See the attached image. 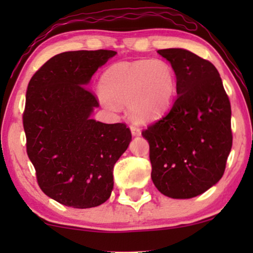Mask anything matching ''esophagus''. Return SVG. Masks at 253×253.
Returning <instances> with one entry per match:
<instances>
[{
  "mask_svg": "<svg viewBox=\"0 0 253 253\" xmlns=\"http://www.w3.org/2000/svg\"><path fill=\"white\" fill-rule=\"evenodd\" d=\"M130 130H131V134H132L133 137H136V136H139L140 132H141L139 127H138L137 126H133V124H132V126H130Z\"/></svg>",
  "mask_w": 253,
  "mask_h": 253,
  "instance_id": "1",
  "label": "esophagus"
}]
</instances>
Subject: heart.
Wrapping results in <instances>:
<instances>
[{
	"mask_svg": "<svg viewBox=\"0 0 253 253\" xmlns=\"http://www.w3.org/2000/svg\"><path fill=\"white\" fill-rule=\"evenodd\" d=\"M99 88L106 103L127 105L132 119L148 122L171 105L177 76L171 64L161 58L119 62L103 72Z\"/></svg>",
	"mask_w": 253,
	"mask_h": 253,
	"instance_id": "obj_1",
	"label": "heart"
}]
</instances>
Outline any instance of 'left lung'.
Segmentation results:
<instances>
[{"label":"left lung","instance_id":"left-lung-1","mask_svg":"<svg viewBox=\"0 0 253 253\" xmlns=\"http://www.w3.org/2000/svg\"><path fill=\"white\" fill-rule=\"evenodd\" d=\"M177 76L166 116L144 130L152 181L162 195L189 199L222 177L233 145L230 102L216 68L183 48L160 49Z\"/></svg>","mask_w":253,"mask_h":253}]
</instances>
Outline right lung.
I'll return each instance as SVG.
<instances>
[{
	"label": "right lung",
	"mask_w": 253,
	"mask_h": 253,
	"mask_svg": "<svg viewBox=\"0 0 253 253\" xmlns=\"http://www.w3.org/2000/svg\"><path fill=\"white\" fill-rule=\"evenodd\" d=\"M117 53L77 50L55 55L27 86L23 115L26 150L41 190L74 209L108 200L113 168L131 141L126 124L92 119L99 103L87 86Z\"/></svg>",
	"instance_id": "add662e5"
}]
</instances>
